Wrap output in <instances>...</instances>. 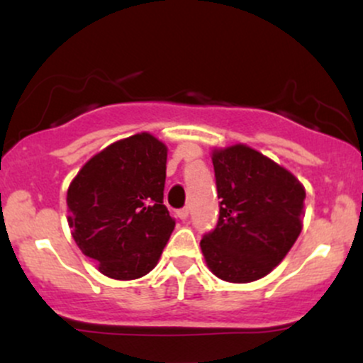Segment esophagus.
Wrapping results in <instances>:
<instances>
[{
  "mask_svg": "<svg viewBox=\"0 0 363 363\" xmlns=\"http://www.w3.org/2000/svg\"><path fill=\"white\" fill-rule=\"evenodd\" d=\"M177 216L181 220H187V216H189V208H182V210H179Z\"/></svg>",
  "mask_w": 363,
  "mask_h": 363,
  "instance_id": "34e87169",
  "label": "esophagus"
}]
</instances>
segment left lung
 Wrapping results in <instances>:
<instances>
[{
  "instance_id": "1",
  "label": "left lung",
  "mask_w": 363,
  "mask_h": 363,
  "mask_svg": "<svg viewBox=\"0 0 363 363\" xmlns=\"http://www.w3.org/2000/svg\"><path fill=\"white\" fill-rule=\"evenodd\" d=\"M220 216L203 237L208 268L220 280L256 281L273 272L301 235L306 189L294 174L247 145L211 152Z\"/></svg>"
}]
</instances>
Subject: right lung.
I'll return each mask as SVG.
<instances>
[{
	"instance_id": "add662e5",
	"label": "right lung",
	"mask_w": 363,
	"mask_h": 363,
	"mask_svg": "<svg viewBox=\"0 0 363 363\" xmlns=\"http://www.w3.org/2000/svg\"><path fill=\"white\" fill-rule=\"evenodd\" d=\"M167 147L150 133L94 155L68 187V225L80 251L114 280L157 266L176 222L164 205Z\"/></svg>"
}]
</instances>
